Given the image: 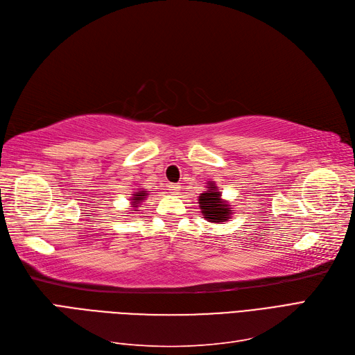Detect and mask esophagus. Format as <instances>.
Wrapping results in <instances>:
<instances>
[{"label": "esophagus", "instance_id": "obj_1", "mask_svg": "<svg viewBox=\"0 0 355 355\" xmlns=\"http://www.w3.org/2000/svg\"><path fill=\"white\" fill-rule=\"evenodd\" d=\"M180 184H171L169 187H168V190H169V193L171 194H178L180 193Z\"/></svg>", "mask_w": 355, "mask_h": 355}]
</instances>
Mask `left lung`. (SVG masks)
Segmentation results:
<instances>
[{"label":"left lung","instance_id":"1","mask_svg":"<svg viewBox=\"0 0 355 355\" xmlns=\"http://www.w3.org/2000/svg\"><path fill=\"white\" fill-rule=\"evenodd\" d=\"M207 190L199 196V205L202 209L203 216L207 219V222H227L231 215V206L220 199V191L216 190L214 181H207Z\"/></svg>","mask_w":355,"mask_h":355}]
</instances>
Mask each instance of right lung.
I'll use <instances>...</instances> for the list:
<instances>
[{"mask_svg": "<svg viewBox=\"0 0 355 355\" xmlns=\"http://www.w3.org/2000/svg\"><path fill=\"white\" fill-rule=\"evenodd\" d=\"M146 190H140V191H135L133 194V199H131V205H133L135 209L139 207V203L144 200V196H146Z\"/></svg>", "mask_w": 355, "mask_h": 355, "instance_id": "obj_1", "label": "right lung"}]
</instances>
